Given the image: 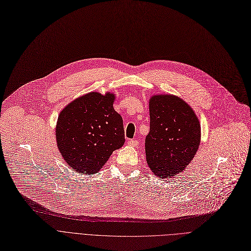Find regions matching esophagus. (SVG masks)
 I'll return each mask as SVG.
<instances>
[{"label": "esophagus", "mask_w": 251, "mask_h": 251, "mask_svg": "<svg viewBox=\"0 0 251 251\" xmlns=\"http://www.w3.org/2000/svg\"><path fill=\"white\" fill-rule=\"evenodd\" d=\"M127 145L132 147H137L139 145V142L137 140H127Z\"/></svg>", "instance_id": "obj_1"}]
</instances>
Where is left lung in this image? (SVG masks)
Returning a JSON list of instances; mask_svg holds the SVG:
<instances>
[{
    "label": "left lung",
    "mask_w": 251,
    "mask_h": 251,
    "mask_svg": "<svg viewBox=\"0 0 251 251\" xmlns=\"http://www.w3.org/2000/svg\"><path fill=\"white\" fill-rule=\"evenodd\" d=\"M150 132L145 140L146 160L159 178L185 171L196 154L201 127L194 110L174 95H154L149 100Z\"/></svg>",
    "instance_id": "8db88e82"
}]
</instances>
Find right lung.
<instances>
[{"mask_svg":"<svg viewBox=\"0 0 251 251\" xmlns=\"http://www.w3.org/2000/svg\"><path fill=\"white\" fill-rule=\"evenodd\" d=\"M112 93L89 94L69 103L58 116L56 140L65 162L80 174L98 173L125 144L123 118Z\"/></svg>","mask_w":251,"mask_h":251,"instance_id":"add662e5","label":"right lung"}]
</instances>
